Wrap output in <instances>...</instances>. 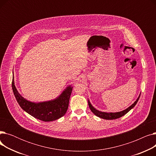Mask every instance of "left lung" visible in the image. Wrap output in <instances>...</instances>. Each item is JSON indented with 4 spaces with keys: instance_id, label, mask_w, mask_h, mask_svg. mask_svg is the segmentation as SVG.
I'll use <instances>...</instances> for the list:
<instances>
[{
    "instance_id": "left-lung-1",
    "label": "left lung",
    "mask_w": 156,
    "mask_h": 156,
    "mask_svg": "<svg viewBox=\"0 0 156 156\" xmlns=\"http://www.w3.org/2000/svg\"><path fill=\"white\" fill-rule=\"evenodd\" d=\"M140 95H139V97H138V99H136V101L132 105L128 108H127L126 109L121 111V112H110V113H108V112H101L98 111L97 109H95L93 106L92 105V104L90 102V101H88V106L90 109L91 111L96 115L97 116L101 118L102 119H118L121 118V116H124L125 114H126L127 112H128L131 109H132L133 108L135 107V105L136 104L139 98H140Z\"/></svg>"
}]
</instances>
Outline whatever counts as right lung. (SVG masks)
I'll use <instances>...</instances> for the list:
<instances>
[{
	"instance_id": "1",
	"label": "right lung",
	"mask_w": 156,
	"mask_h": 156,
	"mask_svg": "<svg viewBox=\"0 0 156 156\" xmlns=\"http://www.w3.org/2000/svg\"><path fill=\"white\" fill-rule=\"evenodd\" d=\"M14 82L13 78L12 88L17 102L24 111H25L33 117L43 121H52L61 118L66 112L73 87H68L55 100L34 103L24 99L17 91Z\"/></svg>"
}]
</instances>
